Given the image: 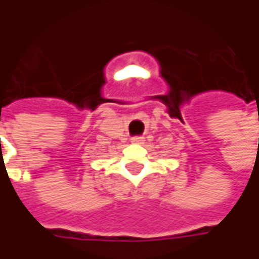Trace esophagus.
<instances>
[{"label": "esophagus", "instance_id": "1", "mask_svg": "<svg viewBox=\"0 0 259 259\" xmlns=\"http://www.w3.org/2000/svg\"><path fill=\"white\" fill-rule=\"evenodd\" d=\"M144 141V137H133L132 139V143H136V144H141Z\"/></svg>", "mask_w": 259, "mask_h": 259}]
</instances>
